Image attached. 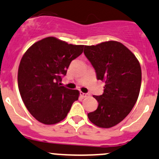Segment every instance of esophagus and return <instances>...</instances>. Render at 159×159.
<instances>
[{
	"label": "esophagus",
	"mask_w": 159,
	"mask_h": 159,
	"mask_svg": "<svg viewBox=\"0 0 159 159\" xmlns=\"http://www.w3.org/2000/svg\"><path fill=\"white\" fill-rule=\"evenodd\" d=\"M80 94H81V96L82 97V98H88V96H89V94L88 93H83V92H81L80 93Z\"/></svg>",
	"instance_id": "obj_1"
}]
</instances>
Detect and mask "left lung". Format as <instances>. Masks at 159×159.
Listing matches in <instances>:
<instances>
[{"label":"left lung","instance_id":"1","mask_svg":"<svg viewBox=\"0 0 159 159\" xmlns=\"http://www.w3.org/2000/svg\"><path fill=\"white\" fill-rule=\"evenodd\" d=\"M97 78L105 83L103 94L93 96L98 102L88 119L98 127L110 128L120 123L136 104L141 88L139 61L127 47L116 41L84 46Z\"/></svg>","mask_w":159,"mask_h":159}]
</instances>
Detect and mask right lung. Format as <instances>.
<instances>
[{"mask_svg":"<svg viewBox=\"0 0 159 159\" xmlns=\"http://www.w3.org/2000/svg\"><path fill=\"white\" fill-rule=\"evenodd\" d=\"M84 46L49 36L32 45L23 56L18 68V88L26 109L40 123H59L78 101L79 91L61 86V81Z\"/></svg>","mask_w":159,"mask_h":159,"instance_id":"add662e5","label":"right lung"}]
</instances>
